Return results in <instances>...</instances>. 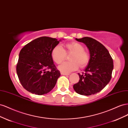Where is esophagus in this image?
<instances>
[{"label": "esophagus", "mask_w": 128, "mask_h": 128, "mask_svg": "<svg viewBox=\"0 0 128 128\" xmlns=\"http://www.w3.org/2000/svg\"><path fill=\"white\" fill-rule=\"evenodd\" d=\"M61 74L62 75H64V76H68L70 74H66V73H64V72H61Z\"/></svg>", "instance_id": "esophagus-1"}]
</instances>
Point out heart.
<instances>
[{"mask_svg":"<svg viewBox=\"0 0 128 128\" xmlns=\"http://www.w3.org/2000/svg\"><path fill=\"white\" fill-rule=\"evenodd\" d=\"M84 46L76 42L67 43L65 45V49L59 45L55 46L52 51V60L57 64L63 62L65 58V54H71L69 58L70 62H64L60 65L58 68L64 73L75 71L79 68H83L88 65L90 61V54L84 50Z\"/></svg>","mask_w":128,"mask_h":128,"instance_id":"heart-1","label":"heart"}]
</instances>
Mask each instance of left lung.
<instances>
[{"instance_id": "1", "label": "left lung", "mask_w": 128, "mask_h": 128, "mask_svg": "<svg viewBox=\"0 0 128 128\" xmlns=\"http://www.w3.org/2000/svg\"><path fill=\"white\" fill-rule=\"evenodd\" d=\"M88 48L90 60L85 73L78 74L79 82L74 85L76 92L82 96H90L103 90L112 78L113 60L108 50L96 40L89 37L76 38Z\"/></svg>"}]
</instances>
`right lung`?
Segmentation results:
<instances>
[{
    "label": "right lung",
    "instance_id": "right-lung-1",
    "mask_svg": "<svg viewBox=\"0 0 128 128\" xmlns=\"http://www.w3.org/2000/svg\"><path fill=\"white\" fill-rule=\"evenodd\" d=\"M60 43L56 38L40 37L24 46L19 53L16 73L24 88L36 95L49 93L60 76L52 59V51Z\"/></svg>",
    "mask_w": 128,
    "mask_h": 128
}]
</instances>
